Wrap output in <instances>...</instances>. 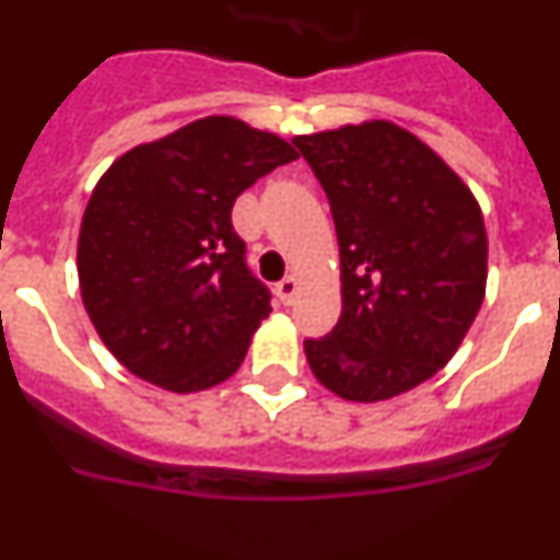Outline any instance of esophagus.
<instances>
[{
    "mask_svg": "<svg viewBox=\"0 0 560 560\" xmlns=\"http://www.w3.org/2000/svg\"><path fill=\"white\" fill-rule=\"evenodd\" d=\"M296 291H300V280L296 277H283L280 283H277V296H280V303L291 305L296 300Z\"/></svg>",
    "mask_w": 560,
    "mask_h": 560,
    "instance_id": "1",
    "label": "esophagus"
}]
</instances>
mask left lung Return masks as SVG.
<instances>
[{"label":"left lung","instance_id":"left-lung-1","mask_svg":"<svg viewBox=\"0 0 560 560\" xmlns=\"http://www.w3.org/2000/svg\"><path fill=\"white\" fill-rule=\"evenodd\" d=\"M334 212L341 316L305 339L319 384L345 400H387L457 353L488 280L474 192L407 128L368 120L294 137Z\"/></svg>","mask_w":560,"mask_h":560}]
</instances>
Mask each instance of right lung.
<instances>
[{
	"mask_svg": "<svg viewBox=\"0 0 560 560\" xmlns=\"http://www.w3.org/2000/svg\"><path fill=\"white\" fill-rule=\"evenodd\" d=\"M296 151L212 114L126 151L92 190L78 235L86 314L114 359L171 393L230 378L271 294L246 269L232 205Z\"/></svg>",
	"mask_w": 560,
	"mask_h": 560,
	"instance_id": "1",
	"label": "right lung"
}]
</instances>
